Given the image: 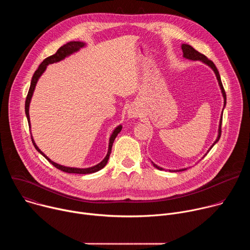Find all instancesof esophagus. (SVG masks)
Listing matches in <instances>:
<instances>
[{
  "label": "esophagus",
  "mask_w": 250,
  "mask_h": 250,
  "mask_svg": "<svg viewBox=\"0 0 250 250\" xmlns=\"http://www.w3.org/2000/svg\"><path fill=\"white\" fill-rule=\"evenodd\" d=\"M137 115L138 114L134 110H129V112H128V117H130V118H136Z\"/></svg>",
  "instance_id": "34e87169"
}]
</instances>
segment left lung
Masks as SVG:
<instances>
[{
	"label": "left lung",
	"mask_w": 250,
	"mask_h": 250,
	"mask_svg": "<svg viewBox=\"0 0 250 250\" xmlns=\"http://www.w3.org/2000/svg\"><path fill=\"white\" fill-rule=\"evenodd\" d=\"M181 47H182L183 57H184V58L190 59V60H193V61L199 60V61L205 63L206 65H208V67H210L211 70L213 71V72H215L216 77H217L218 82H219V85H220V88H221V91H222V94H223V97H224V108H225L226 104H227V95H226V92H225V89H224V86H223V83H222V80H221V76H220V73H219V71H218L216 65L213 64L212 61H210L209 59H208L204 54H202V53H200L199 51H197L196 49H194L191 45L184 43V44L181 45ZM223 112H224V111H223ZM222 122H223V113H222V117H221V120H220L219 130H218V137H217V139L215 140V142H213V144H212V146L209 147V149L208 150V152L211 149V147H212L213 146H215V145L217 144V142H218L219 139H220V137H221V134H222ZM208 152H207V153H208ZM207 153L204 155V157L207 155ZM204 157H203V158H204ZM151 163H152V165H153L155 168H157L158 170H165V169L159 167L158 165H156L155 163H153L152 161H151ZM189 168H190V167H189ZM187 169H188V168H183V169H179V170H169V171H170V172H180V171H184V170H187Z\"/></svg>",
	"instance_id": "obj_1"
}]
</instances>
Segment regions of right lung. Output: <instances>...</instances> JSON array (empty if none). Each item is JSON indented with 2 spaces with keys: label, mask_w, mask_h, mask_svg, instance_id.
<instances>
[{
  "label": "right lung",
  "mask_w": 250,
  "mask_h": 250,
  "mask_svg": "<svg viewBox=\"0 0 250 250\" xmlns=\"http://www.w3.org/2000/svg\"><path fill=\"white\" fill-rule=\"evenodd\" d=\"M86 45L85 42H67L66 44H64L63 46H61L55 54L45 58L42 64L40 65V67L38 68V70L35 71L33 76H32V79H31V82H30V87H29V90H28V93H27V97H26V100H25V105H24V110H25V115H26V119H27V122H28V125L30 127V120H29V104H30V101H31V98H32V95H33V91L35 89V86H37V83L40 79V77L43 74V72L45 71L47 65L49 64H52V63H56V62H59L61 60H63L65 57L73 54L74 52H77L78 50H80V48L84 47ZM123 126L122 125H118L114 131L112 132L111 136H110V140H109V149H108V153H106L105 157L100 162L98 163L97 165L95 166H92V167H89V168H75V167H67V166H63V165H60V164H57L55 162H53L52 160H50L39 147L38 146L35 145V142L32 138V135H31V140H32V144L35 147V149H37L42 156H44L54 167H56L57 169L63 171V172H66V173H76V174H91V173H95L99 170H101L102 168H104L105 166V164L108 163V160H109V157H110V154L112 152V146H113V144L114 141L117 137V135L120 133V131L122 130Z\"/></svg>",
  "instance_id": "add662e5"
}]
</instances>
